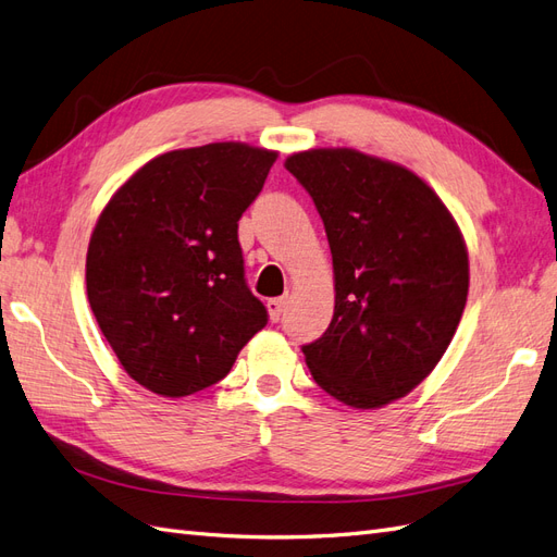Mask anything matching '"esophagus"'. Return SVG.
I'll return each mask as SVG.
<instances>
[{"instance_id": "1", "label": "esophagus", "mask_w": 557, "mask_h": 557, "mask_svg": "<svg viewBox=\"0 0 557 557\" xmlns=\"http://www.w3.org/2000/svg\"><path fill=\"white\" fill-rule=\"evenodd\" d=\"M285 307H288V295L269 299V302H267V309H269V319H272L274 323H276V321H281V315H283Z\"/></svg>"}]
</instances>
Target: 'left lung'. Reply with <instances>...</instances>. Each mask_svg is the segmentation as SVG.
Listing matches in <instances>:
<instances>
[{
	"label": "left lung",
	"instance_id": "obj_1",
	"mask_svg": "<svg viewBox=\"0 0 557 557\" xmlns=\"http://www.w3.org/2000/svg\"><path fill=\"white\" fill-rule=\"evenodd\" d=\"M323 220L335 313L305 344L311 377L358 410L382 408L426 380L453 342L469 295V252L422 177L356 149L285 159Z\"/></svg>",
	"mask_w": 557,
	"mask_h": 557
}]
</instances>
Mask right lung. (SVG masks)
<instances>
[{
	"mask_svg": "<svg viewBox=\"0 0 557 557\" xmlns=\"http://www.w3.org/2000/svg\"><path fill=\"white\" fill-rule=\"evenodd\" d=\"M276 152L244 143L175 149L131 175L86 252V293L128 377L180 398L227 377L269 315L246 283L238 220Z\"/></svg>",
	"mask_w": 557,
	"mask_h": 557,
	"instance_id": "add662e5",
	"label": "right lung"
}]
</instances>
